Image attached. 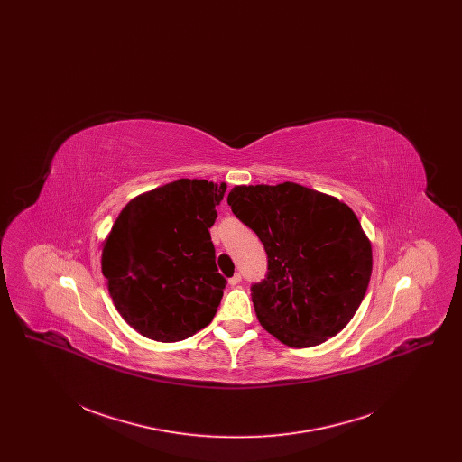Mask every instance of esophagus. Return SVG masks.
Wrapping results in <instances>:
<instances>
[{"mask_svg": "<svg viewBox=\"0 0 462 462\" xmlns=\"http://www.w3.org/2000/svg\"><path fill=\"white\" fill-rule=\"evenodd\" d=\"M241 281H242L241 273H236V275H234V277H230V279H228V284H230V286H237V284H241Z\"/></svg>", "mask_w": 462, "mask_h": 462, "instance_id": "34e87169", "label": "esophagus"}]
</instances>
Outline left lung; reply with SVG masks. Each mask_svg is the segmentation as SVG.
<instances>
[{
	"label": "left lung",
	"mask_w": 462,
	"mask_h": 462,
	"mask_svg": "<svg viewBox=\"0 0 462 462\" xmlns=\"http://www.w3.org/2000/svg\"><path fill=\"white\" fill-rule=\"evenodd\" d=\"M232 213L263 242L268 272L253 284L260 324L291 348L345 329L373 272V249L352 209L298 183L239 185Z\"/></svg>",
	"instance_id": "left-lung-1"
}]
</instances>
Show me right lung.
I'll use <instances>...</instances> for the list:
<instances>
[{"instance_id":"obj_1","label":"right lung","mask_w":462,"mask_h":462,"mask_svg":"<svg viewBox=\"0 0 462 462\" xmlns=\"http://www.w3.org/2000/svg\"><path fill=\"white\" fill-rule=\"evenodd\" d=\"M226 185L181 178L130 200L102 249V273L121 317L142 336L173 343L204 329L225 277L209 228Z\"/></svg>"}]
</instances>
